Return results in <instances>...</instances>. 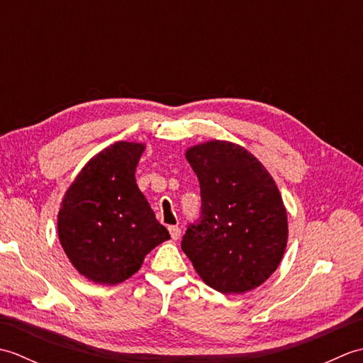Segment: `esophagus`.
<instances>
[{
  "mask_svg": "<svg viewBox=\"0 0 363 363\" xmlns=\"http://www.w3.org/2000/svg\"><path fill=\"white\" fill-rule=\"evenodd\" d=\"M168 230H169V235H172L173 240H177V238L181 237V228L179 226H169Z\"/></svg>",
  "mask_w": 363,
  "mask_h": 363,
  "instance_id": "34e87169",
  "label": "esophagus"
}]
</instances>
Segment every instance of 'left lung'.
<instances>
[{
	"instance_id": "1",
	"label": "left lung",
	"mask_w": 363,
	"mask_h": 363,
	"mask_svg": "<svg viewBox=\"0 0 363 363\" xmlns=\"http://www.w3.org/2000/svg\"><path fill=\"white\" fill-rule=\"evenodd\" d=\"M198 176L201 209L181 248L201 279L221 293L265 282L287 245V212L273 177L234 143L207 142L186 154Z\"/></svg>"
}]
</instances>
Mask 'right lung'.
I'll list each match as a JSON object with an SVG mask.
<instances>
[{
  "mask_svg": "<svg viewBox=\"0 0 363 363\" xmlns=\"http://www.w3.org/2000/svg\"><path fill=\"white\" fill-rule=\"evenodd\" d=\"M145 146H107L76 177L59 211L60 245L90 281L113 285L138 272L146 254L169 234L135 184Z\"/></svg>",
  "mask_w": 363,
  "mask_h": 363,
  "instance_id": "obj_1",
  "label": "right lung"
}]
</instances>
